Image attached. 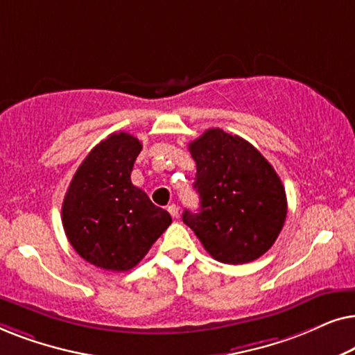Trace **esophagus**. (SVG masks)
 I'll return each mask as SVG.
<instances>
[{"mask_svg": "<svg viewBox=\"0 0 355 355\" xmlns=\"http://www.w3.org/2000/svg\"><path fill=\"white\" fill-rule=\"evenodd\" d=\"M168 211H169V215H171L173 218H178L179 216V208H178L176 203H171V205H168Z\"/></svg>", "mask_w": 355, "mask_h": 355, "instance_id": "obj_1", "label": "esophagus"}]
</instances>
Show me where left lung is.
I'll list each match as a JSON object with an SVG mask.
<instances>
[{"label":"left lung","mask_w":355,"mask_h":355,"mask_svg":"<svg viewBox=\"0 0 355 355\" xmlns=\"http://www.w3.org/2000/svg\"><path fill=\"white\" fill-rule=\"evenodd\" d=\"M189 152L197 164L200 210H184L182 221L215 260H257L284 226L288 200L279 176L254 145L220 128L205 130Z\"/></svg>","instance_id":"obj_1"}]
</instances>
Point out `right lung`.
<instances>
[{"label": "right lung", "instance_id": "right-lung-1", "mask_svg": "<svg viewBox=\"0 0 355 355\" xmlns=\"http://www.w3.org/2000/svg\"><path fill=\"white\" fill-rule=\"evenodd\" d=\"M140 150L134 135H108L87 155L64 196L61 215L67 239L98 268H134L171 225V215L130 181Z\"/></svg>", "mask_w": 355, "mask_h": 355}]
</instances>
